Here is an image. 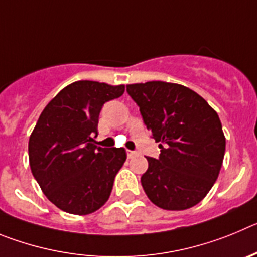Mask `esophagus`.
<instances>
[{"label": "esophagus", "instance_id": "34e87169", "mask_svg": "<svg viewBox=\"0 0 257 257\" xmlns=\"http://www.w3.org/2000/svg\"><path fill=\"white\" fill-rule=\"evenodd\" d=\"M126 155H128V159H133L134 156H137L138 152L137 151H131V150H128V151H126Z\"/></svg>", "mask_w": 257, "mask_h": 257}]
</instances>
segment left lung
<instances>
[{
  "label": "left lung",
  "instance_id": "obj_1",
  "mask_svg": "<svg viewBox=\"0 0 257 257\" xmlns=\"http://www.w3.org/2000/svg\"><path fill=\"white\" fill-rule=\"evenodd\" d=\"M140 106L159 159L147 157L141 178L152 203L164 210H186L197 205L218 179L225 152V137L214 108L195 91L160 80L126 85Z\"/></svg>",
  "mask_w": 257,
  "mask_h": 257
}]
</instances>
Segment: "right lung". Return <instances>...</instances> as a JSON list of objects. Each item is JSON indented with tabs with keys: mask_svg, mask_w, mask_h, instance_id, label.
<instances>
[{
	"mask_svg": "<svg viewBox=\"0 0 257 257\" xmlns=\"http://www.w3.org/2000/svg\"><path fill=\"white\" fill-rule=\"evenodd\" d=\"M125 85L78 80L46 106L29 137V164L46 197L62 211L88 215L102 207L115 175L126 160L124 149L94 145L103 103Z\"/></svg>",
	"mask_w": 257,
	"mask_h": 257,
	"instance_id": "obj_1",
	"label": "right lung"
}]
</instances>
